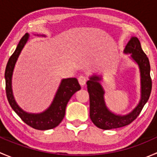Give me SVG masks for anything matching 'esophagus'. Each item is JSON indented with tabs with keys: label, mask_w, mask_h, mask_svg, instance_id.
<instances>
[{
	"label": "esophagus",
	"mask_w": 157,
	"mask_h": 157,
	"mask_svg": "<svg viewBox=\"0 0 157 157\" xmlns=\"http://www.w3.org/2000/svg\"><path fill=\"white\" fill-rule=\"evenodd\" d=\"M78 81L79 83H80L82 86H84L85 83H86V77L83 75H80V77H78Z\"/></svg>",
	"instance_id": "esophagus-1"
}]
</instances>
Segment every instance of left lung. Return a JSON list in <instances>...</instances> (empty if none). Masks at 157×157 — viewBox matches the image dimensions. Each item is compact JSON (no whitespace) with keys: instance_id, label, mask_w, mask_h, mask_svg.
I'll list each match as a JSON object with an SVG mask.
<instances>
[{"instance_id":"8db88e82","label":"left lung","mask_w":157,"mask_h":157,"mask_svg":"<svg viewBox=\"0 0 157 157\" xmlns=\"http://www.w3.org/2000/svg\"><path fill=\"white\" fill-rule=\"evenodd\" d=\"M124 53L131 54V57L138 64L141 77V99L137 107L127 115H117L112 113L105 106L104 91L100 83V77L93 76L88 80L87 90L90 95V117L93 124L103 130L124 127L131 124L137 118L148 101L152 90L150 65L146 54L142 50L140 41L132 37L124 49Z\"/></svg>"}]
</instances>
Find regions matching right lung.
<instances>
[{
  "instance_id": "right-lung-1",
  "label": "right lung",
  "mask_w": 157,
  "mask_h": 157,
  "mask_svg": "<svg viewBox=\"0 0 157 157\" xmlns=\"http://www.w3.org/2000/svg\"><path fill=\"white\" fill-rule=\"evenodd\" d=\"M28 39H29V35L26 33L20 40L15 52L9 58L8 62L6 66L4 76H5L6 94H7V100L14 112L30 127L42 131L52 129L57 127L61 122L65 115V109L67 102L71 96L76 92L80 90L81 87L76 78L64 79L61 81L52 105L46 111L40 114H29L22 110L15 102V99L13 96L11 79H12L13 71L16 61L22 49L24 47L25 44L27 42Z\"/></svg>"
}]
</instances>
